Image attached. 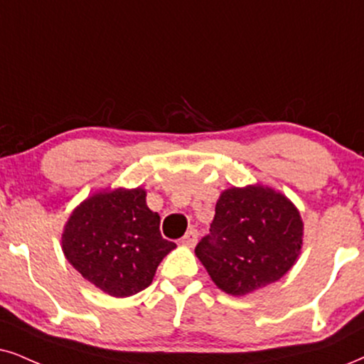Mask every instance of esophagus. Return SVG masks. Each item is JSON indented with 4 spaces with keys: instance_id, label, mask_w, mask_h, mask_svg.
<instances>
[{
    "instance_id": "34e87169",
    "label": "esophagus",
    "mask_w": 364,
    "mask_h": 364,
    "mask_svg": "<svg viewBox=\"0 0 364 364\" xmlns=\"http://www.w3.org/2000/svg\"><path fill=\"white\" fill-rule=\"evenodd\" d=\"M196 240H198V232L195 228H191V230H188V232L185 233V237L181 238V243L186 247H195Z\"/></svg>"
}]
</instances>
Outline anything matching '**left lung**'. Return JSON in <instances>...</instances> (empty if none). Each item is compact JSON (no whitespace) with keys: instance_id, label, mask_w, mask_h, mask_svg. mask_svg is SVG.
<instances>
[{"instance_id":"left-lung-1","label":"left lung","mask_w":364,"mask_h":364,"mask_svg":"<svg viewBox=\"0 0 364 364\" xmlns=\"http://www.w3.org/2000/svg\"><path fill=\"white\" fill-rule=\"evenodd\" d=\"M304 223L289 198L269 186L228 188L210 233L195 248L216 287L245 296L275 282L296 264Z\"/></svg>"}]
</instances>
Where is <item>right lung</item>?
<instances>
[{
  "label": "right lung",
  "instance_id": "obj_1",
  "mask_svg": "<svg viewBox=\"0 0 364 364\" xmlns=\"http://www.w3.org/2000/svg\"><path fill=\"white\" fill-rule=\"evenodd\" d=\"M159 215L142 188L99 191L72 211L62 250L82 277L112 297H129L153 282L161 260L176 247L159 232Z\"/></svg>",
  "mask_w": 364,
  "mask_h": 364
}]
</instances>
